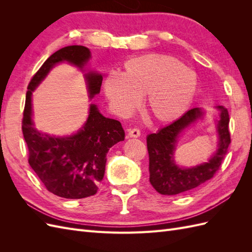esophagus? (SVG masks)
Masks as SVG:
<instances>
[{
    "label": "esophagus",
    "mask_w": 252,
    "mask_h": 252,
    "mask_svg": "<svg viewBox=\"0 0 252 252\" xmlns=\"http://www.w3.org/2000/svg\"><path fill=\"white\" fill-rule=\"evenodd\" d=\"M141 135V131L139 128H130L128 129V136L129 138H139Z\"/></svg>",
    "instance_id": "esophagus-1"
}]
</instances>
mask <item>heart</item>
<instances>
[{"mask_svg": "<svg viewBox=\"0 0 252 252\" xmlns=\"http://www.w3.org/2000/svg\"><path fill=\"white\" fill-rule=\"evenodd\" d=\"M104 88L118 113L132 112L145 95L149 117L167 123L188 109L196 90V77L173 58L144 55L128 60L123 74L110 73Z\"/></svg>", "mask_w": 252, "mask_h": 252, "instance_id": "1", "label": "heart"}]
</instances>
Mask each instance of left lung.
<instances>
[{"label": "left lung", "mask_w": 252, "mask_h": 252, "mask_svg": "<svg viewBox=\"0 0 252 252\" xmlns=\"http://www.w3.org/2000/svg\"><path fill=\"white\" fill-rule=\"evenodd\" d=\"M220 110V120L218 124L219 148L208 163L183 169L173 161L174 146L181 132L189 125L203 116L200 108H192L174 121L173 123L159 129L157 133L147 136V150L149 155L150 184L158 193L173 195L188 191L200 186L213 178L222 165L231 143L229 131V113L223 106Z\"/></svg>", "instance_id": "left-lung-1"}]
</instances>
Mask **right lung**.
<instances>
[{
	"mask_svg": "<svg viewBox=\"0 0 252 252\" xmlns=\"http://www.w3.org/2000/svg\"><path fill=\"white\" fill-rule=\"evenodd\" d=\"M90 58L88 48L72 45L51 55L30 80L22 130L28 147V163L49 192L65 199H84L96 193L105 173L106 155L125 132L117 120L105 118L95 105H90L88 120L81 130L67 138H57L37 131L32 121V94L51 68L69 62L82 68ZM90 97L100 93L103 77L86 74Z\"/></svg>",
	"mask_w": 252,
	"mask_h": 252,
	"instance_id": "obj_1",
	"label": "right lung"
}]
</instances>
